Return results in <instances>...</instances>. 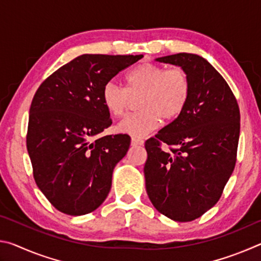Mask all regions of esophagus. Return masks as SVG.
Listing matches in <instances>:
<instances>
[{
  "label": "esophagus",
  "mask_w": 261,
  "mask_h": 261,
  "mask_svg": "<svg viewBox=\"0 0 261 261\" xmlns=\"http://www.w3.org/2000/svg\"><path fill=\"white\" fill-rule=\"evenodd\" d=\"M131 145L132 146H141V145H144V140L139 138H132Z\"/></svg>",
  "instance_id": "obj_1"
}]
</instances>
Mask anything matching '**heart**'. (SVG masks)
<instances>
[{
	"label": "heart",
	"mask_w": 261,
	"mask_h": 261,
	"mask_svg": "<svg viewBox=\"0 0 261 261\" xmlns=\"http://www.w3.org/2000/svg\"><path fill=\"white\" fill-rule=\"evenodd\" d=\"M126 88L115 82L106 84L102 101L114 117H121L129 108L132 98L140 95V112L129 115L117 124V131L134 138H143L158 129L161 118L173 121L187 106L191 82L182 68L166 69L153 63L137 65L125 76Z\"/></svg>",
	"instance_id": "b5f03b06"
}]
</instances>
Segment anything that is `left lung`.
I'll return each mask as SVG.
<instances>
[{"instance_id":"left-lung-1","label":"left lung","mask_w":261,"mask_h":261,"mask_svg":"<svg viewBox=\"0 0 261 261\" xmlns=\"http://www.w3.org/2000/svg\"><path fill=\"white\" fill-rule=\"evenodd\" d=\"M184 69L191 93L179 116L145 143V184L153 206L174 221L196 220L219 201L236 163L240 108L223 77L204 57L155 59ZM163 142L169 151L161 148Z\"/></svg>"}]
</instances>
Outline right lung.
Instances as JSON below:
<instances>
[{
  "instance_id": "right-lung-1",
  "label": "right lung",
  "mask_w": 261,
  "mask_h": 261,
  "mask_svg": "<svg viewBox=\"0 0 261 261\" xmlns=\"http://www.w3.org/2000/svg\"><path fill=\"white\" fill-rule=\"evenodd\" d=\"M141 57L81 55L50 74L34 94L26 146L35 183L62 213H91L107 198L114 168L131 139L127 135L98 138L112 124L102 90Z\"/></svg>"
}]
</instances>
